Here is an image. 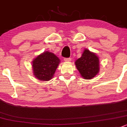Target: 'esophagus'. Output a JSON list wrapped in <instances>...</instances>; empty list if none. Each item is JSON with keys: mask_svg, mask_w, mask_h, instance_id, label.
Instances as JSON below:
<instances>
[{"mask_svg": "<svg viewBox=\"0 0 127 127\" xmlns=\"http://www.w3.org/2000/svg\"><path fill=\"white\" fill-rule=\"evenodd\" d=\"M64 61L67 62H68L71 61V59H70V58H65Z\"/></svg>", "mask_w": 127, "mask_h": 127, "instance_id": "esophagus-1", "label": "esophagus"}]
</instances>
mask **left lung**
Wrapping results in <instances>:
<instances>
[{
    "label": "left lung",
    "instance_id": "left-lung-1",
    "mask_svg": "<svg viewBox=\"0 0 127 127\" xmlns=\"http://www.w3.org/2000/svg\"><path fill=\"white\" fill-rule=\"evenodd\" d=\"M81 76L85 79H92L99 72V59L96 54L85 49L80 58L75 62Z\"/></svg>",
    "mask_w": 127,
    "mask_h": 127
}]
</instances>
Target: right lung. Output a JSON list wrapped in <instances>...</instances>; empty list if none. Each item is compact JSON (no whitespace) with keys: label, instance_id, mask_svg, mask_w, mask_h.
Masks as SVG:
<instances>
[{"label":"right lung","instance_id":"1","mask_svg":"<svg viewBox=\"0 0 127 127\" xmlns=\"http://www.w3.org/2000/svg\"><path fill=\"white\" fill-rule=\"evenodd\" d=\"M60 60L50 52H44L32 61L33 73L40 80L49 81L52 79Z\"/></svg>","mask_w":127,"mask_h":127}]
</instances>
